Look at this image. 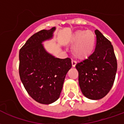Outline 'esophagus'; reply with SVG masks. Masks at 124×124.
<instances>
[{"instance_id":"34e87169","label":"esophagus","mask_w":124,"mask_h":124,"mask_svg":"<svg viewBox=\"0 0 124 124\" xmlns=\"http://www.w3.org/2000/svg\"><path fill=\"white\" fill-rule=\"evenodd\" d=\"M71 64H72V67H75L76 65V64H77V62H76L75 61H74V60H72V61H71Z\"/></svg>"}]
</instances>
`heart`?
<instances>
[{
  "label": "heart",
  "mask_w": 124,
  "mask_h": 124,
  "mask_svg": "<svg viewBox=\"0 0 124 124\" xmlns=\"http://www.w3.org/2000/svg\"><path fill=\"white\" fill-rule=\"evenodd\" d=\"M72 53L78 59H85L93 54L96 45V35L91 30H77L70 38Z\"/></svg>",
  "instance_id": "b5f03b06"
}]
</instances>
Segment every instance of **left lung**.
I'll return each mask as SVG.
<instances>
[{
    "label": "left lung",
    "instance_id": "1",
    "mask_svg": "<svg viewBox=\"0 0 124 124\" xmlns=\"http://www.w3.org/2000/svg\"><path fill=\"white\" fill-rule=\"evenodd\" d=\"M94 53L76 65L83 95L91 100L104 97L112 88L117 71V60L112 43L98 30Z\"/></svg>",
    "mask_w": 124,
    "mask_h": 124
}]
</instances>
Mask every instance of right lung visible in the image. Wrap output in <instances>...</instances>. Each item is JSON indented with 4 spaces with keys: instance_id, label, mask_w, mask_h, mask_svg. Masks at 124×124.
I'll return each instance as SVG.
<instances>
[{
    "instance_id": "add662e5",
    "label": "right lung",
    "mask_w": 124,
    "mask_h": 124,
    "mask_svg": "<svg viewBox=\"0 0 124 124\" xmlns=\"http://www.w3.org/2000/svg\"><path fill=\"white\" fill-rule=\"evenodd\" d=\"M55 27L42 30L27 40L19 52V74L29 95L36 102L49 104L57 100L65 78L71 68V59L49 53L42 42L53 38Z\"/></svg>"
}]
</instances>
